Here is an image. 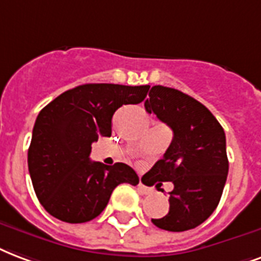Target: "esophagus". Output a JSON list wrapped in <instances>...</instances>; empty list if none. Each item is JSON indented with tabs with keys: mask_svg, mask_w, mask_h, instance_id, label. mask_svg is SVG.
I'll list each match as a JSON object with an SVG mask.
<instances>
[{
	"mask_svg": "<svg viewBox=\"0 0 261 261\" xmlns=\"http://www.w3.org/2000/svg\"><path fill=\"white\" fill-rule=\"evenodd\" d=\"M138 187H139V190H140V193H142V194H150V193H151V189H148V187H147V186H144L142 181L139 183Z\"/></svg>",
	"mask_w": 261,
	"mask_h": 261,
	"instance_id": "1",
	"label": "esophagus"
}]
</instances>
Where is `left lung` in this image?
<instances>
[{"label": "left lung", "mask_w": 261, "mask_h": 261, "mask_svg": "<svg viewBox=\"0 0 261 261\" xmlns=\"http://www.w3.org/2000/svg\"><path fill=\"white\" fill-rule=\"evenodd\" d=\"M144 107L173 130L164 158L147 173L175 186L169 193V212L151 221L175 232L195 228L216 209L226 184L224 130L202 103L173 88L152 86Z\"/></svg>", "instance_id": "left-lung-1"}]
</instances>
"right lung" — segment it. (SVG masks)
<instances>
[{
  "mask_svg": "<svg viewBox=\"0 0 261 261\" xmlns=\"http://www.w3.org/2000/svg\"><path fill=\"white\" fill-rule=\"evenodd\" d=\"M150 85L85 84L66 91L41 110L29 147V172L45 211L66 223L100 215L121 183L139 184L126 164L92 162V143L111 136V118L123 105L144 100Z\"/></svg>",
  "mask_w": 261,
  "mask_h": 261,
  "instance_id": "right-lung-1",
  "label": "right lung"
}]
</instances>
